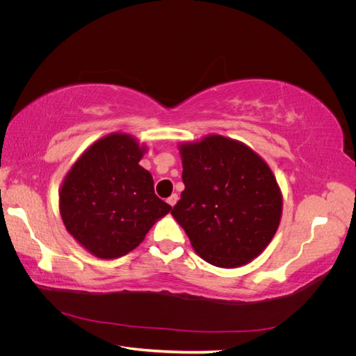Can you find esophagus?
I'll list each match as a JSON object with an SVG mask.
<instances>
[{
	"label": "esophagus",
	"mask_w": 356,
	"mask_h": 356,
	"mask_svg": "<svg viewBox=\"0 0 356 356\" xmlns=\"http://www.w3.org/2000/svg\"><path fill=\"white\" fill-rule=\"evenodd\" d=\"M178 202V195H172L170 197H168V203L170 204V207H175Z\"/></svg>",
	"instance_id": "obj_1"
}]
</instances>
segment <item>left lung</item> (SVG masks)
<instances>
[{
  "instance_id": "8db88e82",
  "label": "left lung",
  "mask_w": 356,
  "mask_h": 356,
  "mask_svg": "<svg viewBox=\"0 0 356 356\" xmlns=\"http://www.w3.org/2000/svg\"><path fill=\"white\" fill-rule=\"evenodd\" d=\"M184 191L172 215L212 266L248 264L281 222L282 195L272 169L250 147L221 135L179 145Z\"/></svg>"
}]
</instances>
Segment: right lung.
<instances>
[{
    "instance_id": "add662e5",
    "label": "right lung",
    "mask_w": 356,
    "mask_h": 356,
    "mask_svg": "<svg viewBox=\"0 0 356 356\" xmlns=\"http://www.w3.org/2000/svg\"><path fill=\"white\" fill-rule=\"evenodd\" d=\"M145 152L131 135H106L86 149L62 182V221L95 257L110 260L131 252L172 209L154 195L152 174L139 166Z\"/></svg>"
}]
</instances>
